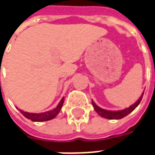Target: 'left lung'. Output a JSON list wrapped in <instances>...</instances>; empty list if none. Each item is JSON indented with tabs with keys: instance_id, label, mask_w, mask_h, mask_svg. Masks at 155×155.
Segmentation results:
<instances>
[{
	"instance_id": "8db88e82",
	"label": "left lung",
	"mask_w": 155,
	"mask_h": 155,
	"mask_svg": "<svg viewBox=\"0 0 155 155\" xmlns=\"http://www.w3.org/2000/svg\"><path fill=\"white\" fill-rule=\"evenodd\" d=\"M143 94L144 93L141 94L140 98L138 99L137 101H136L133 105L129 106L128 108H125V109L122 110H118V111H111V110H106L101 109L99 106H97L96 104L94 103L93 101H92V103H93V106L94 107V110L101 117L106 118V119H109V120H120V119H122V118L125 117L128 114H130L131 112L133 111V110H135L136 107L140 104V101L142 99V97H143Z\"/></svg>"
}]
</instances>
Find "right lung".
<instances>
[{"instance_id": "right-lung-1", "label": "right lung", "mask_w": 155, "mask_h": 155, "mask_svg": "<svg viewBox=\"0 0 155 155\" xmlns=\"http://www.w3.org/2000/svg\"><path fill=\"white\" fill-rule=\"evenodd\" d=\"M63 101H64V97H62V100L60 101V102L57 106L56 108H54V110H51L49 111L40 113V114L28 113V112L22 111L21 110H19L28 120H31V121H34V122H43V121H47V120H52V119L55 118L56 115H58V114L60 110H61V109H62V106L63 105Z\"/></svg>"}]
</instances>
